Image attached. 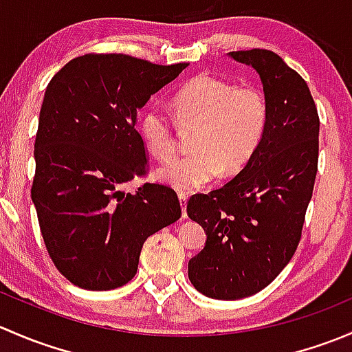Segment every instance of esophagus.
Returning a JSON list of instances; mask_svg holds the SVG:
<instances>
[{
    "mask_svg": "<svg viewBox=\"0 0 352 352\" xmlns=\"http://www.w3.org/2000/svg\"><path fill=\"white\" fill-rule=\"evenodd\" d=\"M187 199H189V194H186V192L179 194V201H180V208H182L184 218H187Z\"/></svg>",
    "mask_w": 352,
    "mask_h": 352,
    "instance_id": "esophagus-1",
    "label": "esophagus"
}]
</instances>
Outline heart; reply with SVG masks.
I'll list each match as a JSON object with an SVG mask.
<instances>
[{
    "instance_id": "heart-1",
    "label": "heart",
    "mask_w": 352,
    "mask_h": 352,
    "mask_svg": "<svg viewBox=\"0 0 352 352\" xmlns=\"http://www.w3.org/2000/svg\"><path fill=\"white\" fill-rule=\"evenodd\" d=\"M177 122L197 127L190 148L194 153L172 160L158 168V179L177 190L201 189L219 177L235 175L255 155L269 122L267 100L254 87L212 74H199L173 97ZM144 146L156 160L177 151L173 120L160 105H150L138 122Z\"/></svg>"
}]
</instances>
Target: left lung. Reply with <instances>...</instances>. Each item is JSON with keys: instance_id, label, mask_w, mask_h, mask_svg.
<instances>
[{"instance_id": "1", "label": "left lung", "mask_w": 352, "mask_h": 352, "mask_svg": "<svg viewBox=\"0 0 352 352\" xmlns=\"http://www.w3.org/2000/svg\"><path fill=\"white\" fill-rule=\"evenodd\" d=\"M261 76L269 122L261 146L233 180L187 202L206 245L189 279L214 300H240L271 285L296 252L318 168L317 107L300 74L267 49L230 52Z\"/></svg>"}]
</instances>
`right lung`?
<instances>
[{
  "mask_svg": "<svg viewBox=\"0 0 352 352\" xmlns=\"http://www.w3.org/2000/svg\"><path fill=\"white\" fill-rule=\"evenodd\" d=\"M189 66L85 54L49 81L35 136L32 201L49 257L74 286L109 291L134 278L146 239L182 216L175 190L122 184L148 173L138 110Z\"/></svg>",
  "mask_w": 352,
  "mask_h": 352,
  "instance_id": "1",
  "label": "right lung"
}]
</instances>
